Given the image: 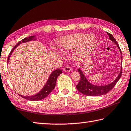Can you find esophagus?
<instances>
[{"mask_svg":"<svg viewBox=\"0 0 131 131\" xmlns=\"http://www.w3.org/2000/svg\"><path fill=\"white\" fill-rule=\"evenodd\" d=\"M63 71L66 72H69L71 71V68L69 66H66L63 68Z\"/></svg>","mask_w":131,"mask_h":131,"instance_id":"esophagus-1","label":"esophagus"}]
</instances>
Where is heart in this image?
<instances>
[{"instance_id": "obj_1", "label": "heart", "mask_w": 131, "mask_h": 131, "mask_svg": "<svg viewBox=\"0 0 131 131\" xmlns=\"http://www.w3.org/2000/svg\"><path fill=\"white\" fill-rule=\"evenodd\" d=\"M95 42L93 35L82 32L74 33L63 37L59 41V47L63 52H69L76 48L75 55L80 58L90 54L94 49Z\"/></svg>"}]
</instances>
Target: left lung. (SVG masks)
<instances>
[{"label": "left lung", "mask_w": 131, "mask_h": 131, "mask_svg": "<svg viewBox=\"0 0 131 131\" xmlns=\"http://www.w3.org/2000/svg\"><path fill=\"white\" fill-rule=\"evenodd\" d=\"M107 34L109 36V38L110 40L113 41L114 42L116 43L117 47L119 49V50L121 52V54L122 55V52L121 49L119 47V45L118 44L117 41L114 38V37L110 33L107 32ZM122 61H121V65L122 64V56H121ZM79 73L80 74V80L79 82V83L76 86V88L79 91L80 93L86 95H88V96H99V95H102L105 94H107L111 90L113 89L115 84L118 82V81L119 80L120 78L121 77L122 73V68L121 66V71H120L119 74H118V77L115 79L113 82L111 83L108 84L107 85H105V86H95L94 84H92L89 82L88 79L86 78V77L84 75L83 73L82 70L80 69H78Z\"/></svg>", "instance_id": "obj_1"}]
</instances>
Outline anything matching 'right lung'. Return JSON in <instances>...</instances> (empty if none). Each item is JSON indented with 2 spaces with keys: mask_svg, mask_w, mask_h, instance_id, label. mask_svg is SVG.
Listing matches in <instances>:
<instances>
[{
  "mask_svg": "<svg viewBox=\"0 0 131 131\" xmlns=\"http://www.w3.org/2000/svg\"><path fill=\"white\" fill-rule=\"evenodd\" d=\"M34 38H35V36H30V37H27V38L23 39L21 41H19V42L17 43V44H16L13 48L12 49V50L9 53V56H8L7 62L9 61L10 55H12L13 51L17 47L18 45H20V43L26 42H28V41H31L32 39H33ZM34 40H35V39H34ZM62 71L61 69H57L52 72V73L50 74L48 79L47 80V83L45 84L44 86H43V88L41 89L40 92H39V93H37V94L31 95V96H24V95H20V94L19 95L21 97H23V98L26 99L27 100H30V101H38V100H41L43 99L46 97H47L48 95H49V93H50L54 89L56 85V83H57V80L58 77L59 76L60 74L62 73Z\"/></svg>",
  "mask_w": 131,
  "mask_h": 131,
  "instance_id": "add662e5",
  "label": "right lung"
}]
</instances>
